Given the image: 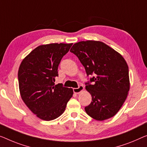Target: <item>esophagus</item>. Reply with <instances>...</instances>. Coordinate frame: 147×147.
Wrapping results in <instances>:
<instances>
[{
  "mask_svg": "<svg viewBox=\"0 0 147 147\" xmlns=\"http://www.w3.org/2000/svg\"><path fill=\"white\" fill-rule=\"evenodd\" d=\"M83 90H84V86L82 85H80L78 88H73V92L74 94H79Z\"/></svg>",
  "mask_w": 147,
  "mask_h": 147,
  "instance_id": "34e87169",
  "label": "esophagus"
}]
</instances>
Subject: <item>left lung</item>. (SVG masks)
I'll use <instances>...</instances> for the list:
<instances>
[{"instance_id":"left-lung-1","label":"left lung","mask_w":147,"mask_h":147,"mask_svg":"<svg viewBox=\"0 0 147 147\" xmlns=\"http://www.w3.org/2000/svg\"><path fill=\"white\" fill-rule=\"evenodd\" d=\"M70 51L80 60L88 76L94 75L85 83L92 96L90 104L84 108L86 113L98 121L112 117L121 108L129 90L125 60L101 41H80Z\"/></svg>"}]
</instances>
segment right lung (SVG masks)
<instances>
[{"label": "right lung", "instance_id": "obj_1", "mask_svg": "<svg viewBox=\"0 0 147 147\" xmlns=\"http://www.w3.org/2000/svg\"><path fill=\"white\" fill-rule=\"evenodd\" d=\"M73 43L38 46L24 59L19 67L22 99L37 117L51 121L62 114L73 94L72 88L55 84L58 67Z\"/></svg>", "mask_w": 147, "mask_h": 147}]
</instances>
